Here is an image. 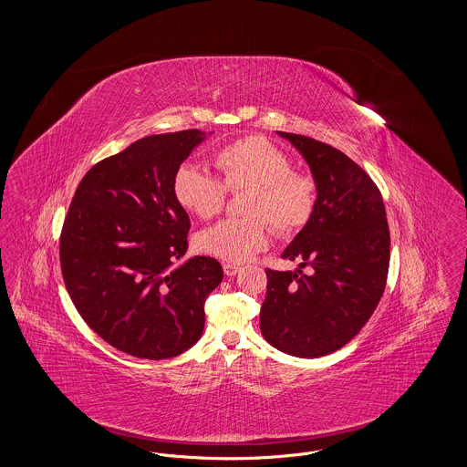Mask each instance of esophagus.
Returning a JSON list of instances; mask_svg holds the SVG:
<instances>
[{
  "instance_id": "obj_1",
  "label": "esophagus",
  "mask_w": 467,
  "mask_h": 467,
  "mask_svg": "<svg viewBox=\"0 0 467 467\" xmlns=\"http://www.w3.org/2000/svg\"><path fill=\"white\" fill-rule=\"evenodd\" d=\"M223 273H225L227 276H234V275H238V273H240V269H242L238 265H233V263H223Z\"/></svg>"
}]
</instances>
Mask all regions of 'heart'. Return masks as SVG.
I'll return each mask as SVG.
<instances>
[{"instance_id":"1","label":"heart","mask_w":467,"mask_h":467,"mask_svg":"<svg viewBox=\"0 0 467 467\" xmlns=\"http://www.w3.org/2000/svg\"><path fill=\"white\" fill-rule=\"evenodd\" d=\"M221 180L198 166L182 164L173 177L178 204L210 219L223 210L227 191H248L246 219H223L202 229L196 244L201 252L240 265L269 244V223L290 234L310 221L317 202L313 175L292 168L290 157L266 138L252 134L223 145L213 156Z\"/></svg>"}]
</instances>
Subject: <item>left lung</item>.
I'll return each mask as SVG.
<instances>
[{
  "label": "left lung",
  "mask_w": 467,
  "mask_h": 467,
  "mask_svg": "<svg viewBox=\"0 0 467 467\" xmlns=\"http://www.w3.org/2000/svg\"><path fill=\"white\" fill-rule=\"evenodd\" d=\"M278 134L301 152L317 182L310 221L284 250L299 269H267L261 333L294 357L327 356L369 320L383 296L390 233L375 182L341 150L301 134ZM310 266L305 274L303 266Z\"/></svg>",
  "instance_id": "left-lung-1"
}]
</instances>
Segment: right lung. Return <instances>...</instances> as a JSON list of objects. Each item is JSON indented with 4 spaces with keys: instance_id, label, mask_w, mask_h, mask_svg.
Returning a JSON list of instances; mask_svg holds the SVG:
<instances>
[{
    "instance_id": "1",
    "label": "right lung",
    "mask_w": 467,
    "mask_h": 467,
    "mask_svg": "<svg viewBox=\"0 0 467 467\" xmlns=\"http://www.w3.org/2000/svg\"><path fill=\"white\" fill-rule=\"evenodd\" d=\"M202 140L198 130L145 136L94 164L69 204L59 242L67 294L124 354L161 360L191 348L204 329V301L223 282L213 257L177 265L191 221L173 177Z\"/></svg>"
}]
</instances>
